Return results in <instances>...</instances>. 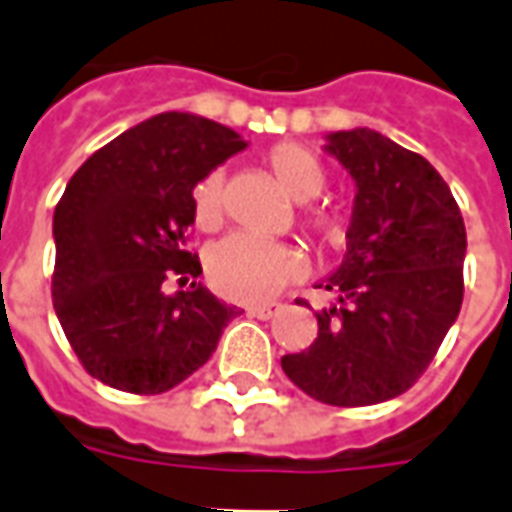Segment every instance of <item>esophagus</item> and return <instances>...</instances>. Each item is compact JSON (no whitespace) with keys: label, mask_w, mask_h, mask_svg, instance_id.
<instances>
[{"label":"esophagus","mask_w":512,"mask_h":512,"mask_svg":"<svg viewBox=\"0 0 512 512\" xmlns=\"http://www.w3.org/2000/svg\"><path fill=\"white\" fill-rule=\"evenodd\" d=\"M277 312H282V304L277 301H271V304H255V307H249V315H255L260 321H268V318H274Z\"/></svg>","instance_id":"34e87169"}]
</instances>
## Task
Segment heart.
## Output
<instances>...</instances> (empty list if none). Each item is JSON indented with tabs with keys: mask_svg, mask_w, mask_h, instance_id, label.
Returning <instances> with one entry per match:
<instances>
[{
	"mask_svg": "<svg viewBox=\"0 0 512 512\" xmlns=\"http://www.w3.org/2000/svg\"><path fill=\"white\" fill-rule=\"evenodd\" d=\"M268 167L288 197L296 202H310L326 189V167L310 147L296 142L268 150ZM224 172L211 169L197 180L191 191V213L200 230H216L224 222ZM301 227L318 244H337L348 230L345 213L334 208H310L301 213ZM208 282L213 290L233 301H266L277 296L293 282H299L307 271L301 252L293 246L260 241L255 235L235 233L224 238L208 252Z\"/></svg>",
	"mask_w": 512,
	"mask_h": 512,
	"instance_id": "1",
	"label": "heart"
}]
</instances>
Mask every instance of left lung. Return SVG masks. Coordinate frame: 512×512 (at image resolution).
Instances as JSON below:
<instances>
[{"instance_id":"obj_1","label":"left lung","mask_w":512,"mask_h":512,"mask_svg":"<svg viewBox=\"0 0 512 512\" xmlns=\"http://www.w3.org/2000/svg\"><path fill=\"white\" fill-rule=\"evenodd\" d=\"M326 150L356 180L340 293L318 312V337L282 356L285 376L329 406H373L403 395L428 370L463 301L466 227L430 161L378 131L329 134Z\"/></svg>"}]
</instances>
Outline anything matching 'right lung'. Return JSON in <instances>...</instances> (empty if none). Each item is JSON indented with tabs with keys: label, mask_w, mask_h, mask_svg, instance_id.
<instances>
[{
	"label": "right lung",
	"mask_w": 512,
	"mask_h": 512,
	"mask_svg": "<svg viewBox=\"0 0 512 512\" xmlns=\"http://www.w3.org/2000/svg\"><path fill=\"white\" fill-rule=\"evenodd\" d=\"M235 131L164 112L128 128L76 169L54 208V312L73 354L98 381L158 395L200 370L238 310L191 282V191L244 150Z\"/></svg>",
	"instance_id": "obj_1"
}]
</instances>
